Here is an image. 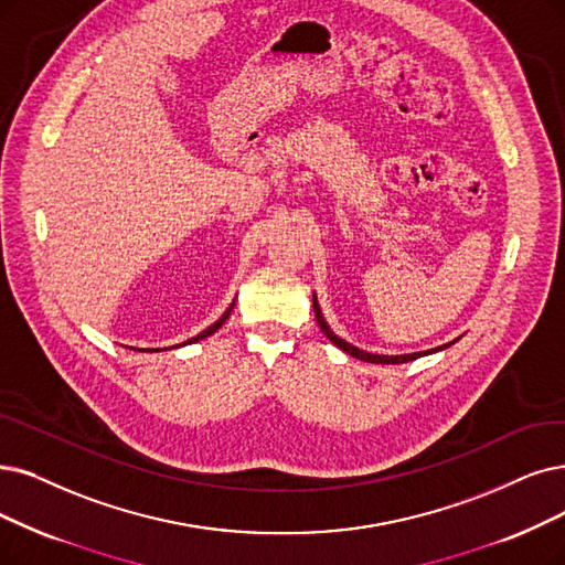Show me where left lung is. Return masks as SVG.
Here are the masks:
<instances>
[{
	"instance_id": "left-lung-1",
	"label": "left lung",
	"mask_w": 565,
	"mask_h": 565,
	"mask_svg": "<svg viewBox=\"0 0 565 565\" xmlns=\"http://www.w3.org/2000/svg\"><path fill=\"white\" fill-rule=\"evenodd\" d=\"M312 310H315V318H318V324H320L322 333L329 338V341H331L335 348H341L343 352L352 354L354 359H361V361H371V364H405V361H413V359H417V356L431 354V352H438V350H443V348H449V345H452V343H447V345H440V348H436V350L415 352V354H396V356H387V354H371V352H364V350H359V348L350 345L348 341H343V338H338V335H335V333L329 329V324H327V322H324V318H322V310H320V306H318V299H315V295H312Z\"/></svg>"
}]
</instances>
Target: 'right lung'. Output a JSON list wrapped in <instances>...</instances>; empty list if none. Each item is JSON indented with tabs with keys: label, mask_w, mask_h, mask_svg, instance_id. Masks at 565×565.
Segmentation results:
<instances>
[{
	"label": "right lung",
	"mask_w": 565,
	"mask_h": 565,
	"mask_svg": "<svg viewBox=\"0 0 565 565\" xmlns=\"http://www.w3.org/2000/svg\"><path fill=\"white\" fill-rule=\"evenodd\" d=\"M232 308H234V303H232V306L227 308V312H224V315H222V318H220V320H217L215 324H211L209 329H204V331H201V333H196L194 338H190V341H185V343H180V345H190V343H196V341H201V338H206V335L215 333V331H217V329H220V327L224 324V320H227V318H230V312H232ZM164 350H167V348H164ZM146 352H152V350H146ZM154 352H157V350H154Z\"/></svg>",
	"instance_id": "1"
}]
</instances>
